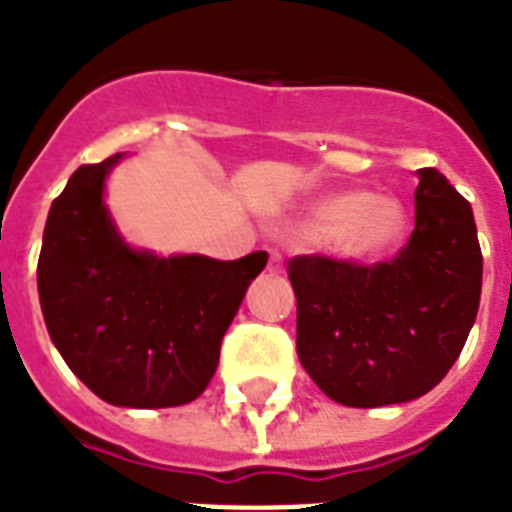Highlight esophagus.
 Listing matches in <instances>:
<instances>
[{
    "instance_id": "esophagus-1",
    "label": "esophagus",
    "mask_w": 512,
    "mask_h": 512,
    "mask_svg": "<svg viewBox=\"0 0 512 512\" xmlns=\"http://www.w3.org/2000/svg\"><path fill=\"white\" fill-rule=\"evenodd\" d=\"M268 271L271 273L284 271V257H281L279 252H271V255H268Z\"/></svg>"
}]
</instances>
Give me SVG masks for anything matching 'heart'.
Listing matches in <instances>:
<instances>
[{
	"label": "heart",
	"instance_id": "b5f03b06",
	"mask_svg": "<svg viewBox=\"0 0 512 512\" xmlns=\"http://www.w3.org/2000/svg\"><path fill=\"white\" fill-rule=\"evenodd\" d=\"M406 228L404 207L393 199H372L364 191L332 193L305 212L300 231L311 239L332 236L345 260L369 263L393 249Z\"/></svg>",
	"mask_w": 512,
	"mask_h": 512
}]
</instances>
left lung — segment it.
I'll use <instances>...</instances> for the list:
<instances>
[{
  "label": "left lung",
  "mask_w": 512,
  "mask_h": 512,
  "mask_svg": "<svg viewBox=\"0 0 512 512\" xmlns=\"http://www.w3.org/2000/svg\"><path fill=\"white\" fill-rule=\"evenodd\" d=\"M417 223L388 263L289 260L297 356L332 401L404 404L444 380L481 303L484 257L473 209L433 167L414 191Z\"/></svg>",
  "instance_id": "left-lung-1"
}]
</instances>
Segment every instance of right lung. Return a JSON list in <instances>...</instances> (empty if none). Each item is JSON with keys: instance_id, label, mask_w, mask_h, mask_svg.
<instances>
[{"instance_id": "obj_1", "label": "right lung", "mask_w": 512, "mask_h": 512, "mask_svg": "<svg viewBox=\"0 0 512 512\" xmlns=\"http://www.w3.org/2000/svg\"><path fill=\"white\" fill-rule=\"evenodd\" d=\"M119 159L79 167L52 201L36 265L44 324L68 369L108 404H188L212 380L225 329L268 255L159 257L127 247L103 204Z\"/></svg>"}]
</instances>
